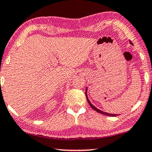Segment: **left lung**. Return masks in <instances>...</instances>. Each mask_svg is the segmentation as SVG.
I'll list each match as a JSON object with an SVG mask.
<instances>
[{"mask_svg": "<svg viewBox=\"0 0 152 152\" xmlns=\"http://www.w3.org/2000/svg\"><path fill=\"white\" fill-rule=\"evenodd\" d=\"M129 43L131 44V45H133V43H132V42L131 41V40H129ZM87 87H86V90H85V95H86L87 100V102H89V105H90V106L91 107V108L94 109V110L96 111V112H97L98 113H100V114H101L106 115V116H118V114H110V113H107V112H102V111L100 110H98V108H96V107L95 106H94L93 104L91 103L90 100H89L88 97H87Z\"/></svg>", "mask_w": 152, "mask_h": 152, "instance_id": "1", "label": "left lung"}]
</instances>
